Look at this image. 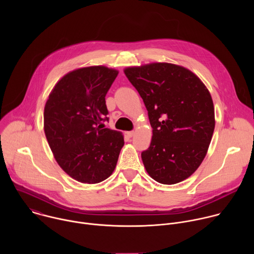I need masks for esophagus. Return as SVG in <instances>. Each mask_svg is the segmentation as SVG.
I'll return each mask as SVG.
<instances>
[{
    "instance_id": "34e87169",
    "label": "esophagus",
    "mask_w": 254,
    "mask_h": 254,
    "mask_svg": "<svg viewBox=\"0 0 254 254\" xmlns=\"http://www.w3.org/2000/svg\"><path fill=\"white\" fill-rule=\"evenodd\" d=\"M133 134H134V131H133V130H131V131H127V135L128 137L133 136Z\"/></svg>"
}]
</instances>
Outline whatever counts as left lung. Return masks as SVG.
<instances>
[{
  "label": "left lung",
  "mask_w": 254,
  "mask_h": 254,
  "mask_svg": "<svg viewBox=\"0 0 254 254\" xmlns=\"http://www.w3.org/2000/svg\"><path fill=\"white\" fill-rule=\"evenodd\" d=\"M124 71L142 98L153 128L150 147L141 153L144 168L161 184L182 182L203 162L213 135L209 90L192 71L172 63Z\"/></svg>",
  "instance_id": "8db88e82"
}]
</instances>
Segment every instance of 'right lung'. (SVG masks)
Here are the masks:
<instances>
[{"label":"right lung","mask_w":254,"mask_h":254,"mask_svg":"<svg viewBox=\"0 0 254 254\" xmlns=\"http://www.w3.org/2000/svg\"><path fill=\"white\" fill-rule=\"evenodd\" d=\"M118 74L105 66L75 69L55 84L46 101L49 147L61 169L78 182L96 184L110 177L125 144L122 132L102 124L108 121L105 95Z\"/></svg>","instance_id":"1"}]
</instances>
